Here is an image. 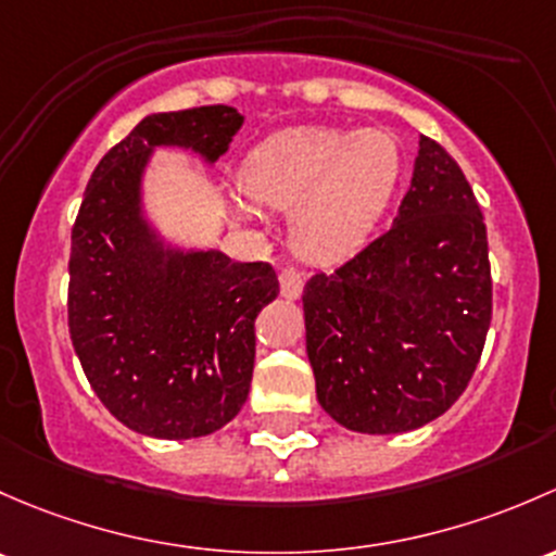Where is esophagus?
I'll return each instance as SVG.
<instances>
[{
  "mask_svg": "<svg viewBox=\"0 0 556 556\" xmlns=\"http://www.w3.org/2000/svg\"><path fill=\"white\" fill-rule=\"evenodd\" d=\"M278 280H280V294H283L286 300H300L302 289H305V278H302L294 267H286V270H280Z\"/></svg>",
  "mask_w": 556,
  "mask_h": 556,
  "instance_id": "34e87169",
  "label": "esophagus"
}]
</instances>
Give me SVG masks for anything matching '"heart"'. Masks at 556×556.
Segmentation results:
<instances>
[{"label": "heart", "mask_w": 556, "mask_h": 556, "mask_svg": "<svg viewBox=\"0 0 556 556\" xmlns=\"http://www.w3.org/2000/svg\"><path fill=\"white\" fill-rule=\"evenodd\" d=\"M402 147L386 130L307 125L267 136L243 160L240 187L270 208H294L291 236L313 262L356 254L402 181Z\"/></svg>", "instance_id": "b5f03b06"}]
</instances>
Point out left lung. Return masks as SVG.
I'll return each mask as SVG.
<instances>
[{"mask_svg":"<svg viewBox=\"0 0 556 556\" xmlns=\"http://www.w3.org/2000/svg\"><path fill=\"white\" fill-rule=\"evenodd\" d=\"M307 362L326 415L404 433L466 391L492 316L488 230L460 165L420 136L391 230L305 294Z\"/></svg>","mask_w":556,"mask_h":556,"instance_id":"left-lung-1","label":"left lung"}]
</instances>
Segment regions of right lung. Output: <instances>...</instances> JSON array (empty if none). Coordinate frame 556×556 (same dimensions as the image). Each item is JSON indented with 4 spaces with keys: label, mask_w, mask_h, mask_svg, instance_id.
<instances>
[{
    "label": "right lung",
    "mask_w": 556,
    "mask_h": 556,
    "mask_svg": "<svg viewBox=\"0 0 556 556\" xmlns=\"http://www.w3.org/2000/svg\"><path fill=\"white\" fill-rule=\"evenodd\" d=\"M240 125L225 104L147 114L96 165L74 222L72 345L101 404L144 437H208L249 399L254 320L278 296L276 270L165 238L144 192L154 152L214 165Z\"/></svg>",
    "instance_id": "right-lung-1"
}]
</instances>
